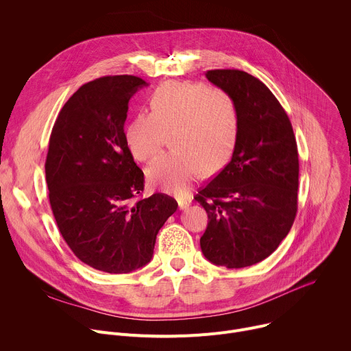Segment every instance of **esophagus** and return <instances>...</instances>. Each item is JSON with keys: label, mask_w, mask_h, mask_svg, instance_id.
I'll return each instance as SVG.
<instances>
[{"label": "esophagus", "mask_w": 351, "mask_h": 351, "mask_svg": "<svg viewBox=\"0 0 351 351\" xmlns=\"http://www.w3.org/2000/svg\"><path fill=\"white\" fill-rule=\"evenodd\" d=\"M189 206H190V202H184V199H178L179 210H186V208H189Z\"/></svg>", "instance_id": "esophagus-1"}]
</instances>
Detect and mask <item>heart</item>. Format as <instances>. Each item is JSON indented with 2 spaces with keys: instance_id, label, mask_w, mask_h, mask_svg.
<instances>
[{
  "instance_id": "b5f03b06",
  "label": "heart",
  "mask_w": 351,
  "mask_h": 351,
  "mask_svg": "<svg viewBox=\"0 0 351 351\" xmlns=\"http://www.w3.org/2000/svg\"><path fill=\"white\" fill-rule=\"evenodd\" d=\"M148 112L136 114L125 128V143L140 162L153 161L169 136L173 152L147 171L149 184L184 195L204 169L223 168L236 145L239 111L222 88L203 83H165L148 98Z\"/></svg>"
}]
</instances>
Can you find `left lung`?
<instances>
[{
  "label": "left lung",
  "mask_w": 351,
  "mask_h": 351,
  "mask_svg": "<svg viewBox=\"0 0 351 351\" xmlns=\"http://www.w3.org/2000/svg\"><path fill=\"white\" fill-rule=\"evenodd\" d=\"M206 76L234 99L239 133L230 162L194 197L208 214L199 245L210 263L244 268L269 257L294 222L297 144L287 114L261 80L239 69Z\"/></svg>",
  "instance_id": "obj_1"
}]
</instances>
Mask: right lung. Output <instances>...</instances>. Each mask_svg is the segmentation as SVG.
I'll list each match as a JSON object with an SVG mask.
<instances>
[{
	"instance_id": "obj_1",
	"label": "right lung",
	"mask_w": 351,
	"mask_h": 351,
	"mask_svg": "<svg viewBox=\"0 0 351 351\" xmlns=\"http://www.w3.org/2000/svg\"><path fill=\"white\" fill-rule=\"evenodd\" d=\"M144 86L132 75L83 84L49 136L45 180L58 229L82 263L108 274L152 261L157 233L178 208L162 193L133 202L144 173L126 147L123 126L129 99Z\"/></svg>"
}]
</instances>
